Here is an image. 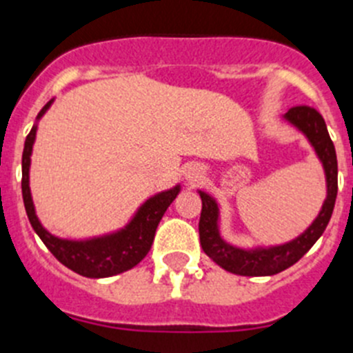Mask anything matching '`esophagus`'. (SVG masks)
Segmentation results:
<instances>
[{"mask_svg": "<svg viewBox=\"0 0 353 353\" xmlns=\"http://www.w3.org/2000/svg\"><path fill=\"white\" fill-rule=\"evenodd\" d=\"M201 168H197V167H188V170H186L185 172V176H186V181H188V183H194V181H197L199 177H201Z\"/></svg>", "mask_w": 353, "mask_h": 353, "instance_id": "1", "label": "esophagus"}]
</instances>
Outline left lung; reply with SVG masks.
Masks as SVG:
<instances>
[{
	"instance_id": "left-lung-1",
	"label": "left lung",
	"mask_w": 353,
	"mask_h": 353,
	"mask_svg": "<svg viewBox=\"0 0 353 353\" xmlns=\"http://www.w3.org/2000/svg\"><path fill=\"white\" fill-rule=\"evenodd\" d=\"M284 119L295 125L296 130L302 131L314 147L323 165L325 177H327V199L316 220L299 238L284 245H277V247L245 250L232 247L222 240L219 231V204L208 194L199 192L202 199L201 220H199L201 247L216 265L231 274L265 277V275H275L290 268L316 243L332 216L336 195H338V158H336V149H334L323 117L314 108L302 104V106H293L288 110Z\"/></svg>"
}]
</instances>
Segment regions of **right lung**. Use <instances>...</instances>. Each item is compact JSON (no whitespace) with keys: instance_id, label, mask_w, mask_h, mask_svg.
Returning a JSON list of instances; mask_svg holds the SVG:
<instances>
[{"instance_id":"add662e5","label":"right lung","mask_w":353,"mask_h":353,"mask_svg":"<svg viewBox=\"0 0 353 353\" xmlns=\"http://www.w3.org/2000/svg\"><path fill=\"white\" fill-rule=\"evenodd\" d=\"M51 103L53 101H49L46 104L37 119H41L44 115ZM35 133L37 125H33L30 134L26 137V142H24L21 188H23V201L30 223H32L33 231L39 234V238L44 241L49 252L53 254L58 261L65 265L67 268L90 279L112 277V275L122 274L125 270H131L133 266L139 265L143 257L147 256V252L151 250L156 228H158L159 220L165 214L167 208L172 204V201L179 194V185L167 190V192H161V194L154 195V197L143 202L140 210L133 216V220L121 231L85 241L62 240V238H57V236H53L42 228L39 219H37L35 208H33L28 172Z\"/></svg>"}]
</instances>
